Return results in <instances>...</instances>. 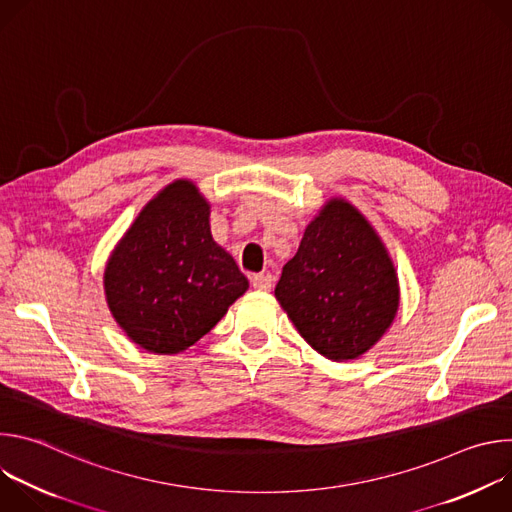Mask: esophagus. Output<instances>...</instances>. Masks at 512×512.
<instances>
[{"instance_id":"esophagus-1","label":"esophagus","mask_w":512,"mask_h":512,"mask_svg":"<svg viewBox=\"0 0 512 512\" xmlns=\"http://www.w3.org/2000/svg\"><path fill=\"white\" fill-rule=\"evenodd\" d=\"M251 285L257 289V291H269L273 287V277L269 273H259V275H253L251 277Z\"/></svg>"}]
</instances>
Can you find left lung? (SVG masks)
I'll return each instance as SVG.
<instances>
[{"label":"left lung","instance_id":"8db88e82","mask_svg":"<svg viewBox=\"0 0 512 512\" xmlns=\"http://www.w3.org/2000/svg\"><path fill=\"white\" fill-rule=\"evenodd\" d=\"M275 298L314 350L342 362L373 348L393 324L399 281L367 218L332 198L285 263Z\"/></svg>","mask_w":512,"mask_h":512}]
</instances>
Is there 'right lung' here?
Here are the masks:
<instances>
[{
	"instance_id": "obj_1",
	"label": "right lung",
	"mask_w": 512,
	"mask_h": 512,
	"mask_svg": "<svg viewBox=\"0 0 512 512\" xmlns=\"http://www.w3.org/2000/svg\"><path fill=\"white\" fill-rule=\"evenodd\" d=\"M208 216L198 188L176 180L143 206L105 267L109 310L145 350H186L249 287L235 259L214 243Z\"/></svg>"
}]
</instances>
